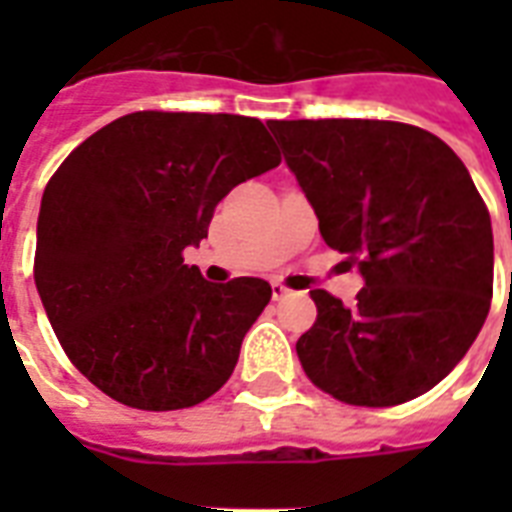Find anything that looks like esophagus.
Wrapping results in <instances>:
<instances>
[{"label": "esophagus", "instance_id": "obj_1", "mask_svg": "<svg viewBox=\"0 0 512 512\" xmlns=\"http://www.w3.org/2000/svg\"><path fill=\"white\" fill-rule=\"evenodd\" d=\"M287 295H289V289L284 287V284H279V281H271V297H273V300H284Z\"/></svg>", "mask_w": 512, "mask_h": 512}]
</instances>
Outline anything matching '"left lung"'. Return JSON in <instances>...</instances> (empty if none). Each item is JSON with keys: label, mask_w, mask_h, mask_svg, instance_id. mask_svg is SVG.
Instances as JSON below:
<instances>
[{"label": "left lung", "mask_w": 512, "mask_h": 512, "mask_svg": "<svg viewBox=\"0 0 512 512\" xmlns=\"http://www.w3.org/2000/svg\"><path fill=\"white\" fill-rule=\"evenodd\" d=\"M319 217L358 265L356 305L324 289L297 340L313 385L353 406L428 393L468 353L492 305V217L468 167L433 132L377 119L268 122Z\"/></svg>", "instance_id": "obj_1"}]
</instances>
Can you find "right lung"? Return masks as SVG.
Returning a JSON list of instances; mask_svg holds the SVG:
<instances>
[{
  "mask_svg": "<svg viewBox=\"0 0 512 512\" xmlns=\"http://www.w3.org/2000/svg\"><path fill=\"white\" fill-rule=\"evenodd\" d=\"M260 119L127 114L44 188L34 281L71 364L119 404L170 412L223 388L271 300L263 279L212 284L185 247L233 185L279 167Z\"/></svg>",
  "mask_w": 512,
  "mask_h": 512,
  "instance_id": "right-lung-1",
  "label": "right lung"
}]
</instances>
